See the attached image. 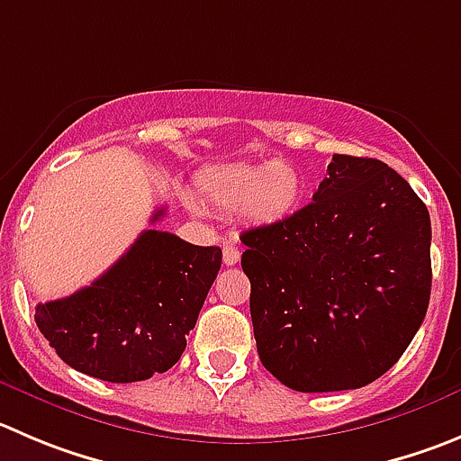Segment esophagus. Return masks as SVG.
Instances as JSON below:
<instances>
[{"label": "esophagus", "instance_id": "esophagus-1", "mask_svg": "<svg viewBox=\"0 0 461 461\" xmlns=\"http://www.w3.org/2000/svg\"><path fill=\"white\" fill-rule=\"evenodd\" d=\"M223 265L233 267L240 262V249L233 247V244H223Z\"/></svg>", "mask_w": 461, "mask_h": 461}]
</instances>
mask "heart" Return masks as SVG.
Listing matches in <instances>:
<instances>
[{
	"label": "heart",
	"instance_id": "obj_1",
	"mask_svg": "<svg viewBox=\"0 0 461 461\" xmlns=\"http://www.w3.org/2000/svg\"><path fill=\"white\" fill-rule=\"evenodd\" d=\"M199 194L223 212H247L253 223L271 226L299 212L305 183L299 169L287 162L223 165L199 178Z\"/></svg>",
	"mask_w": 461,
	"mask_h": 461
}]
</instances>
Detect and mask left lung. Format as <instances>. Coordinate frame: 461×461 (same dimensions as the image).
Masks as SVG:
<instances>
[{
  "label": "left lung",
  "mask_w": 461,
  "mask_h": 461,
  "mask_svg": "<svg viewBox=\"0 0 461 461\" xmlns=\"http://www.w3.org/2000/svg\"><path fill=\"white\" fill-rule=\"evenodd\" d=\"M430 214L375 158L335 153L312 203L244 230L260 362L296 392L374 383L430 303Z\"/></svg>",
  "instance_id": "8db88e82"
}]
</instances>
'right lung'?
Here are the masks:
<instances>
[{"label": "right lung", "mask_w": 461, "mask_h": 461, "mask_svg": "<svg viewBox=\"0 0 461 461\" xmlns=\"http://www.w3.org/2000/svg\"><path fill=\"white\" fill-rule=\"evenodd\" d=\"M219 267V247L144 230L95 283L38 303L36 323L72 369L106 383L147 380L181 359Z\"/></svg>", "instance_id": "obj_1"}]
</instances>
